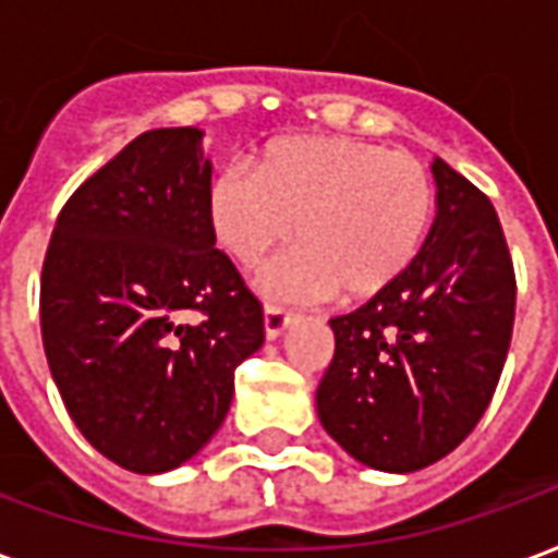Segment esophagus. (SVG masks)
<instances>
[{
	"mask_svg": "<svg viewBox=\"0 0 558 558\" xmlns=\"http://www.w3.org/2000/svg\"><path fill=\"white\" fill-rule=\"evenodd\" d=\"M291 320H294V315L284 312L282 306H274V303L264 306V332H267V339H279L284 329L291 327Z\"/></svg>",
	"mask_w": 558,
	"mask_h": 558,
	"instance_id": "esophagus-1",
	"label": "esophagus"
}]
</instances>
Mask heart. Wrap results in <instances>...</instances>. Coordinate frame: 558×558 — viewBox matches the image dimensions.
<instances>
[{
	"label": "heart",
	"instance_id": "b5f03b06",
	"mask_svg": "<svg viewBox=\"0 0 558 558\" xmlns=\"http://www.w3.org/2000/svg\"><path fill=\"white\" fill-rule=\"evenodd\" d=\"M434 207V178L413 154L351 136L276 140L255 172L229 166L207 193L219 246L246 270L294 234L300 250L267 276L284 300L386 291L416 262Z\"/></svg>",
	"mask_w": 558,
	"mask_h": 558
}]
</instances>
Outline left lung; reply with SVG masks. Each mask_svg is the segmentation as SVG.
Masks as SVG:
<instances>
[{
  "label": "left lung",
  "mask_w": 558,
  "mask_h": 558,
  "mask_svg": "<svg viewBox=\"0 0 558 558\" xmlns=\"http://www.w3.org/2000/svg\"><path fill=\"white\" fill-rule=\"evenodd\" d=\"M437 219L408 274L329 320L318 416L351 458L416 473L458 449L490 404L514 329V264L494 205L440 157Z\"/></svg>",
  "instance_id": "obj_1"
}]
</instances>
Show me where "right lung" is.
<instances>
[{
  "instance_id": "add662e5",
  "label": "right lung",
  "mask_w": 558,
  "mask_h": 558,
  "mask_svg": "<svg viewBox=\"0 0 558 558\" xmlns=\"http://www.w3.org/2000/svg\"><path fill=\"white\" fill-rule=\"evenodd\" d=\"M198 128L148 130L68 198L40 274V336L73 425L130 473L174 470L226 422L264 308L219 252ZM186 311L202 322L186 325Z\"/></svg>"
}]
</instances>
